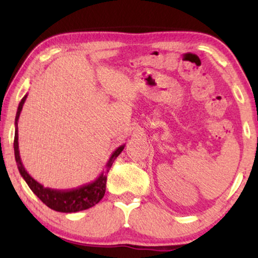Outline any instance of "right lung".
I'll return each mask as SVG.
<instances>
[{"label": "right lung", "instance_id": "add662e5", "mask_svg": "<svg viewBox=\"0 0 258 258\" xmlns=\"http://www.w3.org/2000/svg\"><path fill=\"white\" fill-rule=\"evenodd\" d=\"M28 95H24V97L21 100L19 108H17L16 117H15V139H14V151H15V160L17 163V168L21 176H22L27 184L29 185L35 195L43 202L45 206L50 208V209L55 211H59V213H77V211L89 209V208L94 207L100 201L103 199L105 194V186H107V174L109 169L111 168L112 163L116 160V157L122 153L124 149L125 144L119 146L114 153L111 154L110 158H109L107 165V171H103L95 181L88 183V184L81 185L79 188L74 189H67V190H58V189H51L47 188V186L42 185L38 183L36 179H34L31 176L28 174L26 168L23 167L22 161H21L20 150H19V128H17V122H19L20 114L22 111L23 104L27 100Z\"/></svg>", "mask_w": 258, "mask_h": 258}]
</instances>
